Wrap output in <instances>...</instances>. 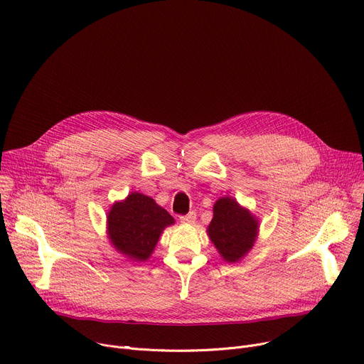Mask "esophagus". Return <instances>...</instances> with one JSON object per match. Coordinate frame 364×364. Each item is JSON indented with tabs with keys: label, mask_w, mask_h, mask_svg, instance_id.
<instances>
[{
	"label": "esophagus",
	"mask_w": 364,
	"mask_h": 364,
	"mask_svg": "<svg viewBox=\"0 0 364 364\" xmlns=\"http://www.w3.org/2000/svg\"><path fill=\"white\" fill-rule=\"evenodd\" d=\"M179 220H181V223H183V225H193L195 220H197V214H195L193 211H191L189 214L182 215Z\"/></svg>",
	"instance_id": "34e87169"
}]
</instances>
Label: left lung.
<instances>
[{"label":"left lung","mask_w":364,"mask_h":364,"mask_svg":"<svg viewBox=\"0 0 364 364\" xmlns=\"http://www.w3.org/2000/svg\"><path fill=\"white\" fill-rule=\"evenodd\" d=\"M213 213L207 229L208 236L223 259L237 262L255 243L259 228L258 218L230 197L217 200Z\"/></svg>","instance_id":"obj_1"}]
</instances>
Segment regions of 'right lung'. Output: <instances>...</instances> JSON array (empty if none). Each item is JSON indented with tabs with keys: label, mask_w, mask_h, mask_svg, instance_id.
Masks as SVG:
<instances>
[{
	"label": "right lung",
	"mask_w": 364,
	"mask_h": 364,
	"mask_svg": "<svg viewBox=\"0 0 364 364\" xmlns=\"http://www.w3.org/2000/svg\"><path fill=\"white\" fill-rule=\"evenodd\" d=\"M173 217L144 193L131 192L107 213V236L118 252L132 261H147L164 228Z\"/></svg>",
	"instance_id": "obj_1"
}]
</instances>
